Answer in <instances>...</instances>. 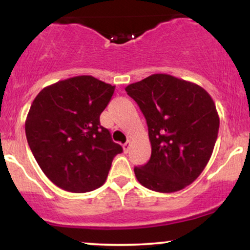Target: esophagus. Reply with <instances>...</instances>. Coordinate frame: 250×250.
<instances>
[{
  "label": "esophagus",
  "instance_id": "esophagus-1",
  "mask_svg": "<svg viewBox=\"0 0 250 250\" xmlns=\"http://www.w3.org/2000/svg\"><path fill=\"white\" fill-rule=\"evenodd\" d=\"M130 147H131V143L130 142H125V145H123V150H125V153H128Z\"/></svg>",
  "mask_w": 250,
  "mask_h": 250
}]
</instances>
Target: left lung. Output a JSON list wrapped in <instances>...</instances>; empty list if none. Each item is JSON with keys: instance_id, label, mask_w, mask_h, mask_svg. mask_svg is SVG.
I'll return each instance as SVG.
<instances>
[{"instance_id": "obj_1", "label": "left lung", "mask_w": 250, "mask_h": 250, "mask_svg": "<svg viewBox=\"0 0 250 250\" xmlns=\"http://www.w3.org/2000/svg\"><path fill=\"white\" fill-rule=\"evenodd\" d=\"M147 120L151 156L134 173L143 187L175 193L193 183L213 154L220 127L215 103L199 84L153 74L125 87Z\"/></svg>"}]
</instances>
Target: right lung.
I'll use <instances>...</instances> for the list:
<instances>
[{"mask_svg": "<svg viewBox=\"0 0 250 250\" xmlns=\"http://www.w3.org/2000/svg\"><path fill=\"white\" fill-rule=\"evenodd\" d=\"M115 87L90 75L62 80L43 88L25 120L28 145L54 185L88 193L107 180L122 147L100 125Z\"/></svg>", "mask_w": 250, "mask_h": 250, "instance_id": "right-lung-1", "label": "right lung"}]
</instances>
